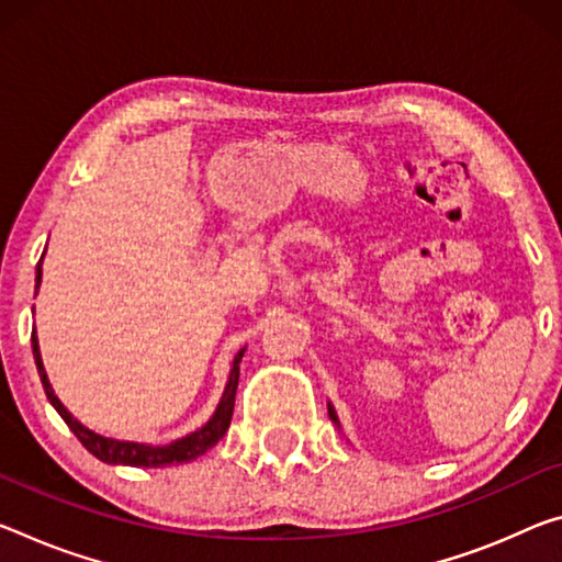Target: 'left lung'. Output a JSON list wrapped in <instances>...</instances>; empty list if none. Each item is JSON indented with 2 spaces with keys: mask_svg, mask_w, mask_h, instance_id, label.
Listing matches in <instances>:
<instances>
[{
  "mask_svg": "<svg viewBox=\"0 0 562 562\" xmlns=\"http://www.w3.org/2000/svg\"><path fill=\"white\" fill-rule=\"evenodd\" d=\"M327 413H329V420H333L337 427H340V420H337V413H335V407L327 403Z\"/></svg>",
  "mask_w": 562,
  "mask_h": 562,
  "instance_id": "8db88e82",
  "label": "left lung"
}]
</instances>
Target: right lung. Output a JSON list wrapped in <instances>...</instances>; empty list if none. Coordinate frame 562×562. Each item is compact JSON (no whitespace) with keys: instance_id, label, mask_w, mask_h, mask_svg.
Masks as SVG:
<instances>
[{"instance_id":"1","label":"right lung","mask_w":562,"mask_h":562,"mask_svg":"<svg viewBox=\"0 0 562 562\" xmlns=\"http://www.w3.org/2000/svg\"><path fill=\"white\" fill-rule=\"evenodd\" d=\"M40 282H42V260L37 265V288H40ZM32 352H34V362H37V372L42 378V387H44V393H47V400L52 403V407L57 409L61 420L69 425V430L77 435V440L82 442L97 460L110 462V465L165 468V465H180V462H190L194 458L204 456V452H207L210 448H215V445L222 440V435L227 432L229 420H233L237 382H239V362H243L245 347L235 355L233 370H229L225 393H222L215 415H212L210 420L200 427V430L184 435V438L169 442V445H145V442L114 440V438H104V435H97L94 430H89V427L79 423L77 417H72V413H69V409L59 403L55 390H52L49 378H47V372H44V364H42L37 333H32Z\"/></svg>"}]
</instances>
